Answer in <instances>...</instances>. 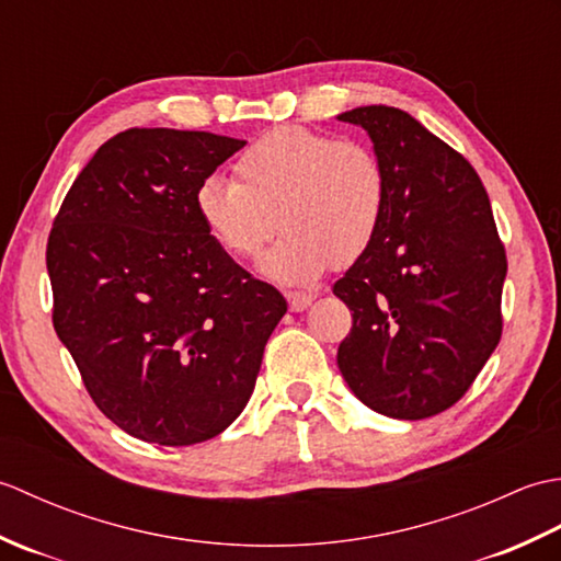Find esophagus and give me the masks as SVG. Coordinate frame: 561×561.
<instances>
[{"label": "esophagus", "instance_id": "obj_1", "mask_svg": "<svg viewBox=\"0 0 561 561\" xmlns=\"http://www.w3.org/2000/svg\"><path fill=\"white\" fill-rule=\"evenodd\" d=\"M316 299V296L311 291H289L287 294V301H289V308L291 311H306L308 306H311V301Z\"/></svg>", "mask_w": 561, "mask_h": 561}]
</instances>
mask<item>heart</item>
Masks as SVG:
<instances>
[{"instance_id": "obj_1", "label": "heart", "mask_w": 561, "mask_h": 561, "mask_svg": "<svg viewBox=\"0 0 561 561\" xmlns=\"http://www.w3.org/2000/svg\"><path fill=\"white\" fill-rule=\"evenodd\" d=\"M233 173L199 183V219L236 260H255L282 221L287 233L265 262L279 282H313L335 260L362 257L386 217L388 169L364 139L277 127L241 151Z\"/></svg>"}]
</instances>
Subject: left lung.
<instances>
[{"label":"left lung","instance_id":"obj_1","mask_svg":"<svg viewBox=\"0 0 561 561\" xmlns=\"http://www.w3.org/2000/svg\"><path fill=\"white\" fill-rule=\"evenodd\" d=\"M362 125L388 169L383 224L335 282L352 311L337 366L366 408L426 420L453 408L502 340L506 250L470 161L388 105Z\"/></svg>","mask_w":561,"mask_h":561}]
</instances>
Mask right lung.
<instances>
[{
    "mask_svg": "<svg viewBox=\"0 0 561 561\" xmlns=\"http://www.w3.org/2000/svg\"><path fill=\"white\" fill-rule=\"evenodd\" d=\"M243 139L133 127L93 153L47 238L53 325L96 408L129 436L193 446L253 396L284 296L238 267L195 193Z\"/></svg>",
    "mask_w": 561,
    "mask_h": 561,
    "instance_id": "add662e5",
    "label": "right lung"
}]
</instances>
